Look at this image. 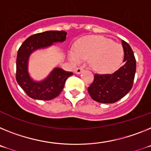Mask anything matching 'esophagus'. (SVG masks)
<instances>
[{
	"label": "esophagus",
	"instance_id": "obj_1",
	"mask_svg": "<svg viewBox=\"0 0 151 151\" xmlns=\"http://www.w3.org/2000/svg\"><path fill=\"white\" fill-rule=\"evenodd\" d=\"M83 68H82V67H78V68H76L75 73L77 74H81V72L83 71Z\"/></svg>",
	"mask_w": 151,
	"mask_h": 151
}]
</instances>
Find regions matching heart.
Instances as JSON below:
<instances>
[{
  "instance_id": "b5f03b06",
  "label": "heart",
  "mask_w": 151,
  "mask_h": 151,
  "mask_svg": "<svg viewBox=\"0 0 151 151\" xmlns=\"http://www.w3.org/2000/svg\"><path fill=\"white\" fill-rule=\"evenodd\" d=\"M75 52L69 53L75 63L90 59V65L99 72H109L120 65L124 56L122 47L103 36H86L75 44Z\"/></svg>"
}]
</instances>
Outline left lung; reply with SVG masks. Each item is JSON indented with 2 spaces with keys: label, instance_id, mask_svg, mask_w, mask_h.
Segmentation results:
<instances>
[{
  "label": "left lung",
  "instance_id": "1",
  "mask_svg": "<svg viewBox=\"0 0 151 151\" xmlns=\"http://www.w3.org/2000/svg\"><path fill=\"white\" fill-rule=\"evenodd\" d=\"M124 65L112 74H95L88 93L93 100L101 103H114L130 91L136 71V60L132 48L122 40Z\"/></svg>",
  "mask_w": 151,
  "mask_h": 151
}]
</instances>
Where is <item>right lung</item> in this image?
Here are the masks:
<instances>
[{
    "mask_svg": "<svg viewBox=\"0 0 151 151\" xmlns=\"http://www.w3.org/2000/svg\"><path fill=\"white\" fill-rule=\"evenodd\" d=\"M66 35L65 31H46L34 34L27 38L19 47L17 56L16 80L29 97L39 100H51L55 98L62 91L66 80L73 75L72 72L57 68L45 80L35 82L30 78L27 70L30 54L38 48L50 46L53 42H64Z\"/></svg>",
    "mask_w": 151,
    "mask_h": 151,
    "instance_id": "add662e5",
    "label": "right lung"
}]
</instances>
